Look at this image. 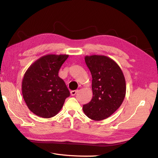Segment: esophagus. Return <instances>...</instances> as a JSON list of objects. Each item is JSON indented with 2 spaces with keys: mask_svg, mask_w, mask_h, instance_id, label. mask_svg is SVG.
Listing matches in <instances>:
<instances>
[{
  "mask_svg": "<svg viewBox=\"0 0 158 158\" xmlns=\"http://www.w3.org/2000/svg\"><path fill=\"white\" fill-rule=\"evenodd\" d=\"M77 92H78V90H72L70 91V94L71 95H75Z\"/></svg>",
  "mask_w": 158,
  "mask_h": 158,
  "instance_id": "obj_1",
  "label": "esophagus"
}]
</instances>
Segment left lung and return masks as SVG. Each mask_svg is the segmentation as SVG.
<instances>
[{
	"label": "left lung",
	"instance_id": "8db88e82",
	"mask_svg": "<svg viewBox=\"0 0 158 158\" xmlns=\"http://www.w3.org/2000/svg\"><path fill=\"white\" fill-rule=\"evenodd\" d=\"M92 76L93 97L83 106L85 115L94 121L106 119L121 106L126 94L123 71L115 61L104 55L85 56Z\"/></svg>",
	"mask_w": 158,
	"mask_h": 158
}]
</instances>
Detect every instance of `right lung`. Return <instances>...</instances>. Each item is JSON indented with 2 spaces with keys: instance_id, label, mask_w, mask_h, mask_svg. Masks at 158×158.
I'll return each mask as SVG.
<instances>
[{
  "instance_id": "right-lung-1",
  "label": "right lung",
  "mask_w": 158,
  "mask_h": 158,
  "mask_svg": "<svg viewBox=\"0 0 158 158\" xmlns=\"http://www.w3.org/2000/svg\"><path fill=\"white\" fill-rule=\"evenodd\" d=\"M69 55H47L35 60L26 70L22 83L23 99L30 111L43 118L55 116L70 92L59 76Z\"/></svg>"
}]
</instances>
